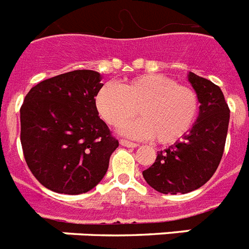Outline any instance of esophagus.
<instances>
[{
	"mask_svg": "<svg viewBox=\"0 0 249 249\" xmlns=\"http://www.w3.org/2000/svg\"><path fill=\"white\" fill-rule=\"evenodd\" d=\"M122 146H126V148H137L139 145L135 144V142H131V141H127V140H121L119 141Z\"/></svg>",
	"mask_w": 249,
	"mask_h": 249,
	"instance_id": "obj_1",
	"label": "esophagus"
}]
</instances>
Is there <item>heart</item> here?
<instances>
[{"label": "heart", "mask_w": 249, "mask_h": 249, "mask_svg": "<svg viewBox=\"0 0 249 249\" xmlns=\"http://www.w3.org/2000/svg\"><path fill=\"white\" fill-rule=\"evenodd\" d=\"M96 108L101 118L113 127L131 121L139 109L141 118L122 127L121 134L134 139L154 137L158 144L171 145L192 130L199 100L192 87L150 73L137 75L121 87L113 83L103 86L97 92Z\"/></svg>", "instance_id": "1"}]
</instances>
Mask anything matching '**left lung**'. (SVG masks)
I'll return each mask as SVG.
<instances>
[{"instance_id": "obj_1", "label": "left lung", "mask_w": 249, "mask_h": 249, "mask_svg": "<svg viewBox=\"0 0 249 249\" xmlns=\"http://www.w3.org/2000/svg\"><path fill=\"white\" fill-rule=\"evenodd\" d=\"M188 81L198 95L199 114L181 141L158 152L142 171L145 181L163 194H186L199 189L217 170L225 148L230 110L221 89L192 71Z\"/></svg>"}]
</instances>
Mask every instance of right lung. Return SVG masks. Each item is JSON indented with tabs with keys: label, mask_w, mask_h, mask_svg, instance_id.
<instances>
[{
	"label": "right lung",
	"mask_w": 249,
	"mask_h": 249,
	"mask_svg": "<svg viewBox=\"0 0 249 249\" xmlns=\"http://www.w3.org/2000/svg\"><path fill=\"white\" fill-rule=\"evenodd\" d=\"M101 78L89 69L68 71L39 82L24 99V158L35 178L53 192L74 196L95 188L118 148L96 109Z\"/></svg>",
	"instance_id": "add662e5"
}]
</instances>
